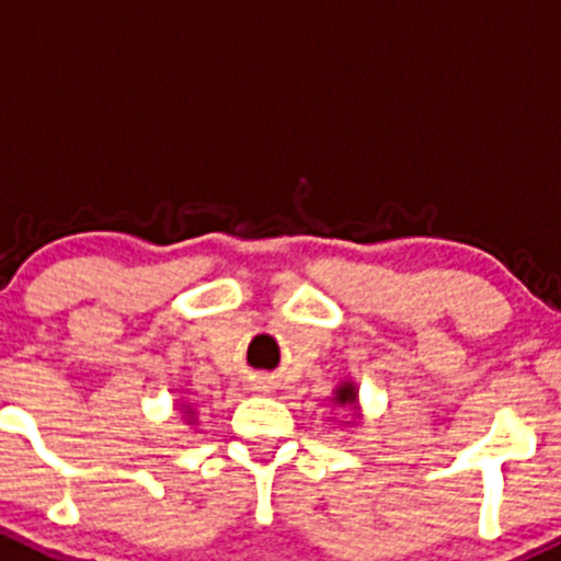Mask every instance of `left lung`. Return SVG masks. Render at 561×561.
<instances>
[{"instance_id":"8db88e82","label":"left lung","mask_w":561,"mask_h":561,"mask_svg":"<svg viewBox=\"0 0 561 561\" xmlns=\"http://www.w3.org/2000/svg\"><path fill=\"white\" fill-rule=\"evenodd\" d=\"M332 404L343 407V410H354V421H343L345 426H357V421L363 417V407H359V387L352 379L340 381L332 390Z\"/></svg>"}]
</instances>
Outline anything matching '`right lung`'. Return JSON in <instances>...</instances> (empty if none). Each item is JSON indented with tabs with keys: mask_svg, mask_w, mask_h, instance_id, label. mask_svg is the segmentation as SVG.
I'll return each mask as SVG.
<instances>
[{
	"mask_svg": "<svg viewBox=\"0 0 561 561\" xmlns=\"http://www.w3.org/2000/svg\"><path fill=\"white\" fill-rule=\"evenodd\" d=\"M176 412H182V421L191 423L193 426V421H196V407H193L191 401H185V399L176 401Z\"/></svg>",
	"mask_w": 561,
	"mask_h": 561,
	"instance_id": "obj_1",
	"label": "right lung"
}]
</instances>
